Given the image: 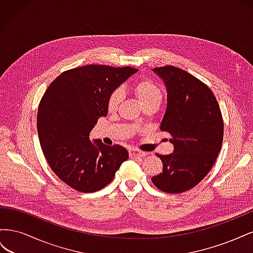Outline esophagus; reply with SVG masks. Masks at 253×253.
I'll return each mask as SVG.
<instances>
[{
  "instance_id": "1",
  "label": "esophagus",
  "mask_w": 253,
  "mask_h": 253,
  "mask_svg": "<svg viewBox=\"0 0 253 253\" xmlns=\"http://www.w3.org/2000/svg\"><path fill=\"white\" fill-rule=\"evenodd\" d=\"M128 153H129V156H131V158H141V157L145 156L144 152H141L137 149H129Z\"/></svg>"
}]
</instances>
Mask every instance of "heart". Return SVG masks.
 <instances>
[{
  "mask_svg": "<svg viewBox=\"0 0 253 253\" xmlns=\"http://www.w3.org/2000/svg\"><path fill=\"white\" fill-rule=\"evenodd\" d=\"M134 93L142 106L162 101V93H160L158 86L149 80H143L137 83L134 87ZM121 98L122 95L119 90L114 91L110 96L108 101V108L110 111H115L118 108Z\"/></svg>",
  "mask_w": 253,
  "mask_h": 253,
  "instance_id": "b5f03b06",
  "label": "heart"
}]
</instances>
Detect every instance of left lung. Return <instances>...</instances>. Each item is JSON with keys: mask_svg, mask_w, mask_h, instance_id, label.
Listing matches in <instances>:
<instances>
[{"mask_svg": "<svg viewBox=\"0 0 253 253\" xmlns=\"http://www.w3.org/2000/svg\"><path fill=\"white\" fill-rule=\"evenodd\" d=\"M153 72L167 89L160 129L170 133L174 150L157 154L163 172L152 182L167 193H181L200 183L215 163L223 143V118L212 90L194 76L170 65Z\"/></svg>", "mask_w": 253, "mask_h": 253, "instance_id": "8db88e82", "label": "left lung"}]
</instances>
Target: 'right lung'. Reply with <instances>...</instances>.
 Returning a JSON list of instances; mask_svg holds the SVG:
<instances>
[{
  "label": "right lung",
  "mask_w": 253,
  "mask_h": 253,
  "mask_svg": "<svg viewBox=\"0 0 253 253\" xmlns=\"http://www.w3.org/2000/svg\"><path fill=\"white\" fill-rule=\"evenodd\" d=\"M138 70L85 65L53 80L38 109L37 128L49 167L66 185L95 192L110 183L128 152L89 139L99 117L108 115L110 96Z\"/></svg>",
  "instance_id": "add662e5"
}]
</instances>
